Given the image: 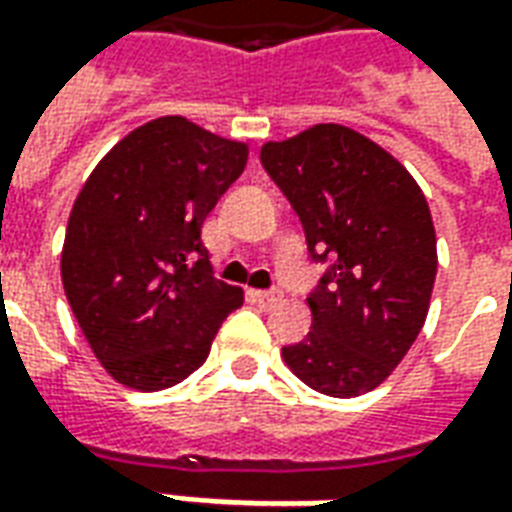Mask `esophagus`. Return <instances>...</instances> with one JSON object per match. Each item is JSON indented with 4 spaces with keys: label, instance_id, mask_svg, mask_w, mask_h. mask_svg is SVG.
Returning <instances> with one entry per match:
<instances>
[{
    "label": "esophagus",
    "instance_id": "esophagus-1",
    "mask_svg": "<svg viewBox=\"0 0 512 512\" xmlns=\"http://www.w3.org/2000/svg\"><path fill=\"white\" fill-rule=\"evenodd\" d=\"M255 299L263 304V307H274V304H279L282 301V290L279 288H271V290H257Z\"/></svg>",
    "mask_w": 512,
    "mask_h": 512
}]
</instances>
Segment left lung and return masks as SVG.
Listing matches in <instances>:
<instances>
[{"label":"left lung","instance_id":"obj_1","mask_svg":"<svg viewBox=\"0 0 512 512\" xmlns=\"http://www.w3.org/2000/svg\"><path fill=\"white\" fill-rule=\"evenodd\" d=\"M260 164L323 266L307 299L312 329L282 356L315 392L365 395L400 365L428 315L436 279L428 200L384 147L334 123L268 142Z\"/></svg>","mask_w":512,"mask_h":512}]
</instances>
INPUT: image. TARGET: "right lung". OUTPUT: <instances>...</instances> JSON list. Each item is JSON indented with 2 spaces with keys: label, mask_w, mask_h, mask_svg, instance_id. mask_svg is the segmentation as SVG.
<instances>
[{
  "label": "right lung",
  "mask_w": 512,
  "mask_h": 512,
  "mask_svg": "<svg viewBox=\"0 0 512 512\" xmlns=\"http://www.w3.org/2000/svg\"><path fill=\"white\" fill-rule=\"evenodd\" d=\"M246 145L158 117L117 142L73 202L62 285L120 384L156 392L208 359L244 290L213 277L202 222L246 167Z\"/></svg>",
  "instance_id": "obj_1"
}]
</instances>
